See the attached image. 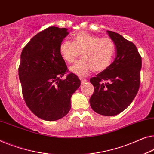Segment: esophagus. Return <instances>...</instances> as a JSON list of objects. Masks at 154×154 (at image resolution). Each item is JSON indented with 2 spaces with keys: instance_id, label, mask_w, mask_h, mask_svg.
<instances>
[{
  "instance_id": "obj_1",
  "label": "esophagus",
  "mask_w": 154,
  "mask_h": 154,
  "mask_svg": "<svg viewBox=\"0 0 154 154\" xmlns=\"http://www.w3.org/2000/svg\"><path fill=\"white\" fill-rule=\"evenodd\" d=\"M80 80H81L82 84H84V83H85V82H87V79H84V78H80Z\"/></svg>"
}]
</instances>
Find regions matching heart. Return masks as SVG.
Masks as SVG:
<instances>
[{
    "instance_id": "heart-1",
    "label": "heart",
    "mask_w": 154,
    "mask_h": 154,
    "mask_svg": "<svg viewBox=\"0 0 154 154\" xmlns=\"http://www.w3.org/2000/svg\"><path fill=\"white\" fill-rule=\"evenodd\" d=\"M61 56L66 62H75L82 53V58L70 70L80 77L88 75L93 70L102 72L111 64L115 53L113 41L109 38H102L80 32L73 38L72 42L63 41L59 46Z\"/></svg>"
}]
</instances>
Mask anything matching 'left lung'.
<instances>
[{
    "label": "left lung",
    "mask_w": 154,
    "mask_h": 154,
    "mask_svg": "<svg viewBox=\"0 0 154 154\" xmlns=\"http://www.w3.org/2000/svg\"><path fill=\"white\" fill-rule=\"evenodd\" d=\"M116 49V57L106 70L90 82L94 93L91 106L96 113L113 116L120 113L133 102L140 84L142 59L134 43L116 32L107 31Z\"/></svg>",
    "instance_id": "8db88e82"
}]
</instances>
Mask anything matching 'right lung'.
<instances>
[{
	"label": "right lung",
	"instance_id": "obj_1",
	"mask_svg": "<svg viewBox=\"0 0 154 154\" xmlns=\"http://www.w3.org/2000/svg\"><path fill=\"white\" fill-rule=\"evenodd\" d=\"M69 34L66 28L49 27L31 38L20 54L18 76L27 107L46 121L62 118L70 111V98L80 79L68 72L59 46Z\"/></svg>",
	"mask_w": 154,
	"mask_h": 154
}]
</instances>
